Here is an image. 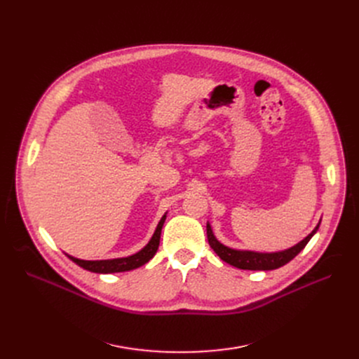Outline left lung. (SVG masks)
<instances>
[{"label":"left lung","mask_w":359,"mask_h":359,"mask_svg":"<svg viewBox=\"0 0 359 359\" xmlns=\"http://www.w3.org/2000/svg\"><path fill=\"white\" fill-rule=\"evenodd\" d=\"M320 221L314 227V230L304 240H301L299 243L295 244V246H292L290 249L279 250V252L240 250V249H233V248L225 246V244L218 241L217 237L214 236L210 222H206V236H208V243H210L211 249L219 256L221 260L227 262L229 265L236 266L238 269H249V271H272V269H278L280 266L287 265L288 262H291L301 250L307 246V243L317 233V230L320 227Z\"/></svg>","instance_id":"left-lung-1"}]
</instances>
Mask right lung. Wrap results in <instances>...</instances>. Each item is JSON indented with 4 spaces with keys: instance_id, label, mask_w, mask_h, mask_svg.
I'll use <instances>...</instances> for the list:
<instances>
[{
    "instance_id": "add662e5",
    "label": "right lung",
    "mask_w": 359,
    "mask_h": 359,
    "mask_svg": "<svg viewBox=\"0 0 359 359\" xmlns=\"http://www.w3.org/2000/svg\"><path fill=\"white\" fill-rule=\"evenodd\" d=\"M167 212L161 217L157 229L153 234V237L149 238V241L145 244V246L134 253L130 256L126 257H116V259H104V260H83V259H77L74 256L67 255L74 263H77V265L86 271L90 272H96V273H116V272H126V271H132V269H137L145 263L153 259L154 255L157 253L158 249V244H160V236H161V229H163V224L165 221Z\"/></svg>"
}]
</instances>
